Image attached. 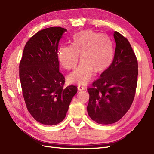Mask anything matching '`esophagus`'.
Here are the masks:
<instances>
[{"label":"esophagus","mask_w":154,"mask_h":154,"mask_svg":"<svg viewBox=\"0 0 154 154\" xmlns=\"http://www.w3.org/2000/svg\"><path fill=\"white\" fill-rule=\"evenodd\" d=\"M77 88H78L79 91H83V90H85V89H86V87H83V86H82L81 85H79L77 86Z\"/></svg>","instance_id":"34e87169"}]
</instances>
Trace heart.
<instances>
[{
	"instance_id": "b5f03b06",
	"label": "heart",
	"mask_w": 154,
	"mask_h": 154,
	"mask_svg": "<svg viewBox=\"0 0 154 154\" xmlns=\"http://www.w3.org/2000/svg\"><path fill=\"white\" fill-rule=\"evenodd\" d=\"M80 56L82 62L69 76L71 82L84 85L92 73H102L108 68L113 57L112 42L106 35L92 30L75 34L71 46H63L58 52L60 63L67 70L75 69Z\"/></svg>"
}]
</instances>
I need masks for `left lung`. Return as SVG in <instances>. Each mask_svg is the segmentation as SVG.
<instances>
[{"label":"left lung","mask_w":154,"mask_h":154,"mask_svg":"<svg viewBox=\"0 0 154 154\" xmlns=\"http://www.w3.org/2000/svg\"><path fill=\"white\" fill-rule=\"evenodd\" d=\"M116 42L112 63L87 91L88 116L95 122L112 124L130 109L137 85L138 61L127 38L115 31Z\"/></svg>","instance_id":"left-lung-1"}]
</instances>
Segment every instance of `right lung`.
I'll list each match as a JSON object with an SVG mask.
<instances>
[{
  "label": "right lung",
  "instance_id": "right-lung-1",
  "mask_svg": "<svg viewBox=\"0 0 154 154\" xmlns=\"http://www.w3.org/2000/svg\"><path fill=\"white\" fill-rule=\"evenodd\" d=\"M67 29L52 27L38 31L25 46L19 75L28 112L38 122L55 125L65 118L77 86L64 88L58 59L60 39Z\"/></svg>",
  "mask_w": 154,
  "mask_h": 154
}]
</instances>
